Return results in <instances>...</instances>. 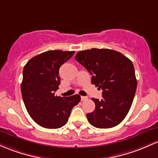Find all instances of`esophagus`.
Returning a JSON list of instances; mask_svg holds the SVG:
<instances>
[{
    "mask_svg": "<svg viewBox=\"0 0 158 158\" xmlns=\"http://www.w3.org/2000/svg\"><path fill=\"white\" fill-rule=\"evenodd\" d=\"M88 100V97H85V96H81V100L82 101H85V100Z\"/></svg>",
    "mask_w": 158,
    "mask_h": 158,
    "instance_id": "34e87169",
    "label": "esophagus"
}]
</instances>
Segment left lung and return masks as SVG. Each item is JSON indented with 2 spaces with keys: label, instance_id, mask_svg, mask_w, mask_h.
<instances>
[{
  "label": "left lung",
  "instance_id": "1",
  "mask_svg": "<svg viewBox=\"0 0 158 158\" xmlns=\"http://www.w3.org/2000/svg\"><path fill=\"white\" fill-rule=\"evenodd\" d=\"M75 59L92 75L91 83L103 90L101 100L92 98L95 110L87 114L90 124L98 128L120 124L131 109L137 86L132 61L107 48L80 51Z\"/></svg>",
  "mask_w": 158,
  "mask_h": 158
}]
</instances>
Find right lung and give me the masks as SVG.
<instances>
[{
    "instance_id": "obj_1",
    "label": "right lung",
    "mask_w": 158,
    "mask_h": 158,
    "mask_svg": "<svg viewBox=\"0 0 158 158\" xmlns=\"http://www.w3.org/2000/svg\"><path fill=\"white\" fill-rule=\"evenodd\" d=\"M75 52L51 50L36 55L23 69L21 84L22 98L27 112L41 127H61L68 121L72 109L80 102L79 94L55 96L60 80L59 68Z\"/></svg>"
}]
</instances>
